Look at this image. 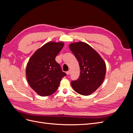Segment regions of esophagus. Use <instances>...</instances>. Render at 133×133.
<instances>
[{
	"label": "esophagus",
	"instance_id": "34e87169",
	"mask_svg": "<svg viewBox=\"0 0 133 133\" xmlns=\"http://www.w3.org/2000/svg\"><path fill=\"white\" fill-rule=\"evenodd\" d=\"M70 73H71V71H70V70H68V71H66V74L69 75L70 74Z\"/></svg>",
	"mask_w": 133,
	"mask_h": 133
}]
</instances>
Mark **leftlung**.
Instances as JSON below:
<instances>
[{
	"label": "left lung",
	"instance_id": "1",
	"mask_svg": "<svg viewBox=\"0 0 133 133\" xmlns=\"http://www.w3.org/2000/svg\"><path fill=\"white\" fill-rule=\"evenodd\" d=\"M69 49L75 55L80 66V76L72 81L73 89L83 95H89L102 85L106 74V64L95 49L85 42L69 44Z\"/></svg>",
	"mask_w": 133,
	"mask_h": 133
}]
</instances>
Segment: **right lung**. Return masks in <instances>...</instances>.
<instances>
[{"mask_svg": "<svg viewBox=\"0 0 133 133\" xmlns=\"http://www.w3.org/2000/svg\"><path fill=\"white\" fill-rule=\"evenodd\" d=\"M64 45L62 42H48L36 50L27 63L28 83L40 96L53 94L66 75L55 60Z\"/></svg>", "mask_w": 133, "mask_h": 133, "instance_id": "right-lung-1", "label": "right lung"}]
</instances>
